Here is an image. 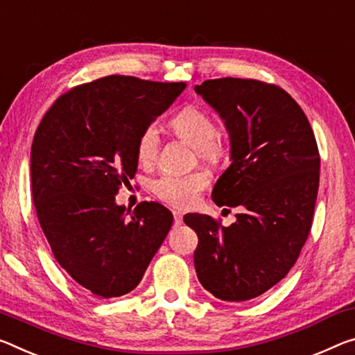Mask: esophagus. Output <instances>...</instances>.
<instances>
[{
	"label": "esophagus",
	"instance_id": "esophagus-1",
	"mask_svg": "<svg viewBox=\"0 0 355 355\" xmlns=\"http://www.w3.org/2000/svg\"><path fill=\"white\" fill-rule=\"evenodd\" d=\"M183 223V215L180 211H173V226L178 227Z\"/></svg>",
	"mask_w": 355,
	"mask_h": 355
}]
</instances>
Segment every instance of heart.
<instances>
[{
  "label": "heart",
  "instance_id": "1",
  "mask_svg": "<svg viewBox=\"0 0 355 355\" xmlns=\"http://www.w3.org/2000/svg\"><path fill=\"white\" fill-rule=\"evenodd\" d=\"M171 126L178 137L198 150L204 161L216 162L224 155V142L216 134V123L211 115L198 105H187L172 118ZM161 134L156 125H148L137 140V156L144 164H153L159 151ZM210 180L204 171L191 173H164L156 178L151 188L157 199L177 208L196 204L202 189Z\"/></svg>",
  "mask_w": 355,
  "mask_h": 355
}]
</instances>
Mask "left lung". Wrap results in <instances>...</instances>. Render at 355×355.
<instances>
[{
    "label": "left lung",
    "instance_id": "obj_1",
    "mask_svg": "<svg viewBox=\"0 0 355 355\" xmlns=\"http://www.w3.org/2000/svg\"><path fill=\"white\" fill-rule=\"evenodd\" d=\"M223 118L230 166L213 188L218 207H239L221 226L189 213L184 223L199 245L194 267L216 299L245 302L279 283L311 229L319 188V151L300 105L283 88L252 78H215L196 85Z\"/></svg>",
    "mask_w": 355,
    "mask_h": 355
}]
</instances>
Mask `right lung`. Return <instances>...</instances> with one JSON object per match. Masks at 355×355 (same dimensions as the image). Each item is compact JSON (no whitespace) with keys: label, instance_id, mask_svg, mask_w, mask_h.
Returning <instances> with one entry per match:
<instances>
[{"label":"right lung","instance_id":"1","mask_svg":"<svg viewBox=\"0 0 355 355\" xmlns=\"http://www.w3.org/2000/svg\"><path fill=\"white\" fill-rule=\"evenodd\" d=\"M187 83L109 76L55 101L33 139L36 215L56 261L92 294L131 292L172 227L157 202L134 211L116 205L137 172L140 132L172 105Z\"/></svg>","mask_w":355,"mask_h":355}]
</instances>
